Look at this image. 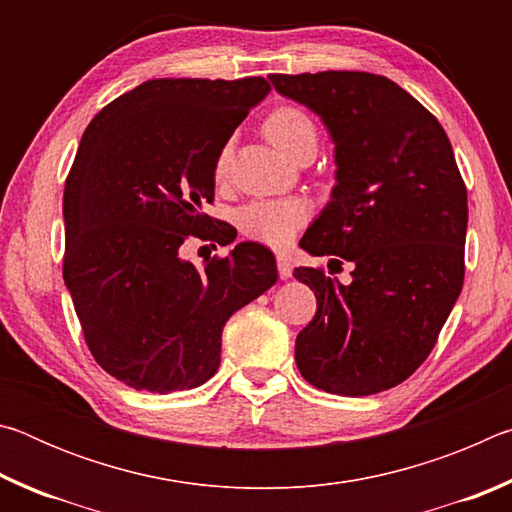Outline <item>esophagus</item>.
Returning a JSON list of instances; mask_svg holds the SVG:
<instances>
[{"label":"esophagus","mask_w":512,"mask_h":512,"mask_svg":"<svg viewBox=\"0 0 512 512\" xmlns=\"http://www.w3.org/2000/svg\"><path fill=\"white\" fill-rule=\"evenodd\" d=\"M277 273H280L282 280H289L293 273V264L287 255H277Z\"/></svg>","instance_id":"esophagus-1"}]
</instances>
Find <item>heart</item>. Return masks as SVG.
Instances as JSON below:
<instances>
[{
    "label": "heart",
    "mask_w": 512,
    "mask_h": 512,
    "mask_svg": "<svg viewBox=\"0 0 512 512\" xmlns=\"http://www.w3.org/2000/svg\"><path fill=\"white\" fill-rule=\"evenodd\" d=\"M264 133L275 149L291 160H296L305 151H316L318 146L316 124L305 110L296 106L275 108L264 121ZM228 158L230 151L221 149L214 164L216 178H221L228 169ZM305 219L307 207L296 198H271V201L248 203L239 212V228L250 239L280 248L296 237Z\"/></svg>",
    "instance_id": "obj_1"
}]
</instances>
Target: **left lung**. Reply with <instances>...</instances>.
<instances>
[{
	"mask_svg": "<svg viewBox=\"0 0 512 512\" xmlns=\"http://www.w3.org/2000/svg\"><path fill=\"white\" fill-rule=\"evenodd\" d=\"M277 94L309 108L334 144L329 201L302 237L309 255L352 262V282L300 266L316 316L296 339L311 386L375 395L429 357L465 275L467 192L438 119L386 76L271 74Z\"/></svg>",
	"mask_w": 512,
	"mask_h": 512,
	"instance_id": "8db88e82",
	"label": "left lung"
}]
</instances>
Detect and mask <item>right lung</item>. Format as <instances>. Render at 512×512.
<instances>
[{
	"mask_svg": "<svg viewBox=\"0 0 512 512\" xmlns=\"http://www.w3.org/2000/svg\"><path fill=\"white\" fill-rule=\"evenodd\" d=\"M268 92L262 76L146 81L85 128L63 196V277L92 357L135 391L205 384L228 318L277 282L255 241L203 268L180 255L189 235L235 241L203 205L219 151Z\"/></svg>",
	"mask_w": 512,
	"mask_h": 512,
	"instance_id": "right-lung-1",
	"label": "right lung"
}]
</instances>
